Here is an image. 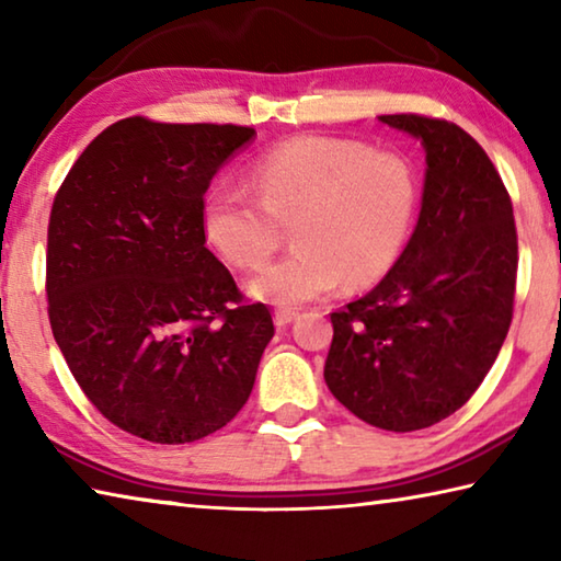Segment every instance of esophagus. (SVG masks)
<instances>
[{"label":"esophagus","mask_w":561,"mask_h":561,"mask_svg":"<svg viewBox=\"0 0 561 561\" xmlns=\"http://www.w3.org/2000/svg\"><path fill=\"white\" fill-rule=\"evenodd\" d=\"M299 317V311L297 309H287V307H279V309H274V324H277L279 329L282 327H289L294 319Z\"/></svg>","instance_id":"esophagus-1"}]
</instances>
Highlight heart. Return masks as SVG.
Instances as JSON below:
<instances>
[{"label": "heart", "mask_w": 561, "mask_h": 561, "mask_svg": "<svg viewBox=\"0 0 561 561\" xmlns=\"http://www.w3.org/2000/svg\"><path fill=\"white\" fill-rule=\"evenodd\" d=\"M252 190L215 187L203 232L217 254L254 270L291 227L294 252L250 279V294L279 307L324 297L341 282L366 287L393 267L411 234L417 178L405 156L358 140L301 136L252 165Z\"/></svg>", "instance_id": "1"}]
</instances>
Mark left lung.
Returning <instances> with one entry per match:
<instances>
[{
    "mask_svg": "<svg viewBox=\"0 0 561 561\" xmlns=\"http://www.w3.org/2000/svg\"><path fill=\"white\" fill-rule=\"evenodd\" d=\"M378 121L421 138L423 205L386 277L331 314L324 378L360 421L408 433L462 408L495 364L515 309L517 227L470 133L417 113Z\"/></svg>",
    "mask_w": 561,
    "mask_h": 561,
    "instance_id": "1",
    "label": "left lung"
}]
</instances>
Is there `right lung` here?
Listing matches in <instances>:
<instances>
[{
	"label": "right lung",
	"instance_id": "right-lung-1",
	"mask_svg": "<svg viewBox=\"0 0 561 561\" xmlns=\"http://www.w3.org/2000/svg\"><path fill=\"white\" fill-rule=\"evenodd\" d=\"M254 136L232 123H113L56 190L46 299L76 383L121 431L180 445L220 431L274 336L205 247V190Z\"/></svg>",
	"mask_w": 561,
	"mask_h": 561
}]
</instances>
